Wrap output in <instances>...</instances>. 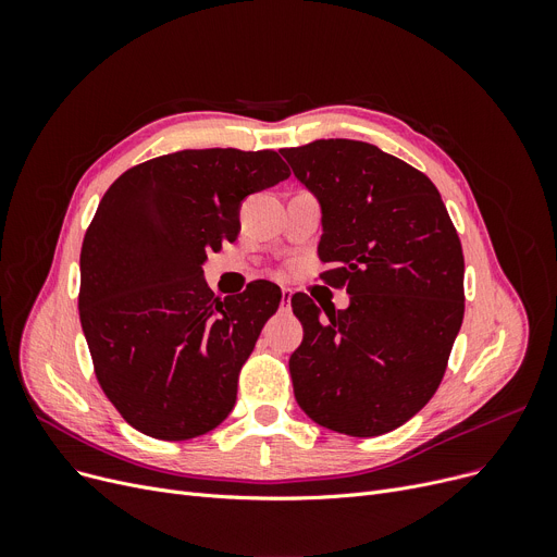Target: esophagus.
I'll return each instance as SVG.
<instances>
[{"label":"esophagus","mask_w":557,"mask_h":557,"mask_svg":"<svg viewBox=\"0 0 557 557\" xmlns=\"http://www.w3.org/2000/svg\"><path fill=\"white\" fill-rule=\"evenodd\" d=\"M290 296H294V290H290V288H282V307H286V309H288V305H290Z\"/></svg>","instance_id":"1"}]
</instances>
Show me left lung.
Segmentation results:
<instances>
[{"instance_id":"1","label":"left lung","mask_w":557,"mask_h":557,"mask_svg":"<svg viewBox=\"0 0 557 557\" xmlns=\"http://www.w3.org/2000/svg\"><path fill=\"white\" fill-rule=\"evenodd\" d=\"M282 156L323 208L320 280L349 294L327 309L296 294L305 327L288 359L302 411L372 437L411 420L441 386L465 313V259L435 185L355 139H315Z\"/></svg>"}]
</instances>
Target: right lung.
I'll return each mask as SVG.
<instances>
[{
    "label": "right lung",
    "instance_id": "1",
    "mask_svg": "<svg viewBox=\"0 0 557 557\" xmlns=\"http://www.w3.org/2000/svg\"><path fill=\"white\" fill-rule=\"evenodd\" d=\"M290 175L275 151L202 149L146 160L103 194L81 248L78 315L97 382L158 441L219 426L280 286L221 300L202 261L239 234V205Z\"/></svg>",
    "mask_w": 557,
    "mask_h": 557
}]
</instances>
